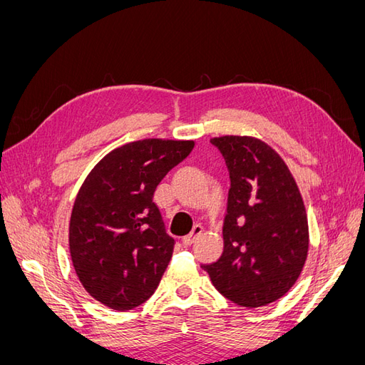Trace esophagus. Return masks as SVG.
Segmentation results:
<instances>
[{
	"label": "esophagus",
	"mask_w": 365,
	"mask_h": 365,
	"mask_svg": "<svg viewBox=\"0 0 365 365\" xmlns=\"http://www.w3.org/2000/svg\"><path fill=\"white\" fill-rule=\"evenodd\" d=\"M202 231H204V228H202L201 225H196V227L193 228V231H192L190 235L184 236V239H182V244H184V245H187V247L192 245L193 242H195L197 237H200V236L202 235Z\"/></svg>",
	"instance_id": "esophagus-1"
}]
</instances>
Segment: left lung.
<instances>
[{"mask_svg": "<svg viewBox=\"0 0 365 365\" xmlns=\"http://www.w3.org/2000/svg\"><path fill=\"white\" fill-rule=\"evenodd\" d=\"M230 170L224 251L202 264L215 288L233 303L260 307L279 300L300 277L309 251L307 215L283 158L250 135L210 140Z\"/></svg>", "mask_w": 365, "mask_h": 365, "instance_id": "obj_1", "label": "left lung"}]
</instances>
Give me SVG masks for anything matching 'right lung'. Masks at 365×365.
<instances>
[{"mask_svg":"<svg viewBox=\"0 0 365 365\" xmlns=\"http://www.w3.org/2000/svg\"><path fill=\"white\" fill-rule=\"evenodd\" d=\"M193 148V140L132 141L88 173L71 210L68 245L77 277L94 300L123 312L155 292L173 239L153 193Z\"/></svg>","mask_w":365,"mask_h":365,"instance_id":"add662e5","label":"right lung"}]
</instances>
